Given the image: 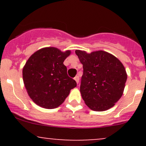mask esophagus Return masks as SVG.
<instances>
[{
	"label": "esophagus",
	"mask_w": 146,
	"mask_h": 146,
	"mask_svg": "<svg viewBox=\"0 0 146 146\" xmlns=\"http://www.w3.org/2000/svg\"><path fill=\"white\" fill-rule=\"evenodd\" d=\"M74 80H75V82H76L77 84L79 83V80H80V78H79V76H78V75H77V76H75V78H74Z\"/></svg>",
	"instance_id": "esophagus-1"
}]
</instances>
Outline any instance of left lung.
Wrapping results in <instances>:
<instances>
[{
  "mask_svg": "<svg viewBox=\"0 0 146 146\" xmlns=\"http://www.w3.org/2000/svg\"><path fill=\"white\" fill-rule=\"evenodd\" d=\"M83 64L80 93L85 104L95 111L112 108L123 95L127 74L116 57L104 51L87 53L76 50Z\"/></svg>",
  "mask_w": 146,
  "mask_h": 146,
  "instance_id": "obj_1",
  "label": "left lung"
}]
</instances>
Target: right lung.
Returning a JSON list of instances; mask_svg holds the SVG:
<instances>
[{
    "instance_id": "1",
    "label": "right lung",
    "mask_w": 146,
    "mask_h": 146,
    "mask_svg": "<svg viewBox=\"0 0 146 146\" xmlns=\"http://www.w3.org/2000/svg\"><path fill=\"white\" fill-rule=\"evenodd\" d=\"M70 53V51L46 47L35 52L27 61L23 70V82L28 95L37 105L56 108L77 86L63 64Z\"/></svg>"
}]
</instances>
